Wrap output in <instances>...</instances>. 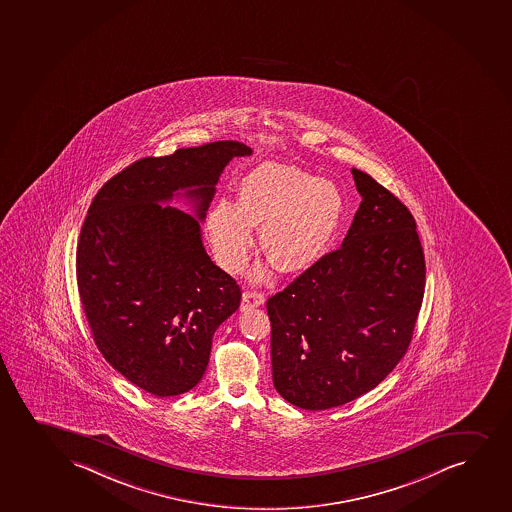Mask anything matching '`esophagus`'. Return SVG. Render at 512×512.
I'll list each match as a JSON object with an SVG mask.
<instances>
[{
	"label": "esophagus",
	"instance_id": "1",
	"mask_svg": "<svg viewBox=\"0 0 512 512\" xmlns=\"http://www.w3.org/2000/svg\"><path fill=\"white\" fill-rule=\"evenodd\" d=\"M265 303V296L260 291H245L241 298V310L262 307Z\"/></svg>",
	"mask_w": 512,
	"mask_h": 512
}]
</instances>
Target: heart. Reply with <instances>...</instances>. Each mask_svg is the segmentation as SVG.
<instances>
[{
    "label": "heart",
    "instance_id": "b5f03b06",
    "mask_svg": "<svg viewBox=\"0 0 512 512\" xmlns=\"http://www.w3.org/2000/svg\"><path fill=\"white\" fill-rule=\"evenodd\" d=\"M346 199L336 183L286 164H260L238 181L235 204H212L205 229L224 271L240 272L252 250V228L260 248L279 271L315 264L336 240ZM265 269L255 272L264 277Z\"/></svg>",
    "mask_w": 512,
    "mask_h": 512
}]
</instances>
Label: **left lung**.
<instances>
[{"mask_svg":"<svg viewBox=\"0 0 512 512\" xmlns=\"http://www.w3.org/2000/svg\"><path fill=\"white\" fill-rule=\"evenodd\" d=\"M343 245L267 300L274 387L319 411L349 403L408 351L425 293V257L408 207L360 169Z\"/></svg>","mask_w":512,"mask_h":512,"instance_id":"8db88e82","label":"left lung"}]
</instances>
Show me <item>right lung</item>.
I'll list each match as a JSON object with an SVG mask.
<instances>
[{
    "label": "right lung",
    "instance_id": "right-lung-1",
    "mask_svg": "<svg viewBox=\"0 0 512 512\" xmlns=\"http://www.w3.org/2000/svg\"><path fill=\"white\" fill-rule=\"evenodd\" d=\"M235 140L144 157L104 183L77 247V284L97 348L111 367L156 397L204 377L217 327L240 307L235 279L205 252L200 223ZM184 192L192 217L170 206Z\"/></svg>",
    "mask_w": 512,
    "mask_h": 512
}]
</instances>
